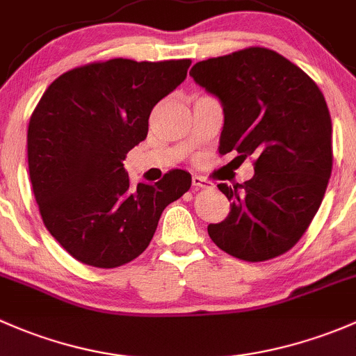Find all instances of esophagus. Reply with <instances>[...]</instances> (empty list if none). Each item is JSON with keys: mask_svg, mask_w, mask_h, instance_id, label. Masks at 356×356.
<instances>
[{"mask_svg": "<svg viewBox=\"0 0 356 356\" xmlns=\"http://www.w3.org/2000/svg\"><path fill=\"white\" fill-rule=\"evenodd\" d=\"M192 183H193V186H195V188H211L212 186V181L211 179H207V178H204V177H192Z\"/></svg>", "mask_w": 356, "mask_h": 356, "instance_id": "1", "label": "esophagus"}]
</instances>
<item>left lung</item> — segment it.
<instances>
[{"instance_id":"1","label":"left lung","mask_w":356,"mask_h":356,"mask_svg":"<svg viewBox=\"0 0 356 356\" xmlns=\"http://www.w3.org/2000/svg\"><path fill=\"white\" fill-rule=\"evenodd\" d=\"M225 109L219 154L254 159V178L218 188L225 221L207 226L226 254L264 262L298 243L317 214L332 171V123L324 94L291 61L267 47H245L190 70ZM234 159V161H236Z\"/></svg>"}]
</instances>
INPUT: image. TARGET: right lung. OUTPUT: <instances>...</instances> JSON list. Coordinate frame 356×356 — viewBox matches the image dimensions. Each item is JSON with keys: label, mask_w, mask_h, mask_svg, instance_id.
Returning a JSON list of instances; mask_svg holds the SVG:
<instances>
[{"label": "right lung", "mask_w": 356, "mask_h": 356, "mask_svg": "<svg viewBox=\"0 0 356 356\" xmlns=\"http://www.w3.org/2000/svg\"><path fill=\"white\" fill-rule=\"evenodd\" d=\"M190 60L92 61L58 76L27 130L29 175L44 226L79 262L113 269L151 243L168 204L192 185L171 170L131 186L127 154L145 140L154 106L185 80Z\"/></svg>", "instance_id": "1"}]
</instances>
